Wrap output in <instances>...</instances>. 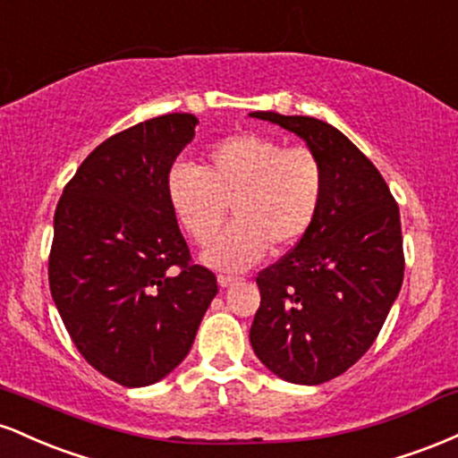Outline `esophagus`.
<instances>
[{"label": "esophagus", "mask_w": 458, "mask_h": 458, "mask_svg": "<svg viewBox=\"0 0 458 458\" xmlns=\"http://www.w3.org/2000/svg\"><path fill=\"white\" fill-rule=\"evenodd\" d=\"M217 282H219V286L225 288V286H230V284H234L236 277L234 276H217Z\"/></svg>", "instance_id": "esophagus-1"}]
</instances>
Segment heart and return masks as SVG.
<instances>
[{
    "instance_id": "obj_1",
    "label": "heart",
    "mask_w": 458,
    "mask_h": 458,
    "mask_svg": "<svg viewBox=\"0 0 458 458\" xmlns=\"http://www.w3.org/2000/svg\"><path fill=\"white\" fill-rule=\"evenodd\" d=\"M327 172L308 146H284L243 133L215 141L202 167L176 163L165 181L167 202L198 245L219 234L233 204L236 222L207 251L208 265L241 271L273 250L303 241L317 222Z\"/></svg>"
}]
</instances>
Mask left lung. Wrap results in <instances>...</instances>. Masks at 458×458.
<instances>
[{
  "label": "left lung",
  "instance_id": "8db88e82",
  "mask_svg": "<svg viewBox=\"0 0 458 458\" xmlns=\"http://www.w3.org/2000/svg\"><path fill=\"white\" fill-rule=\"evenodd\" d=\"M306 140L327 189L303 241L256 277L254 353L273 375L318 386L370 349L403 286L401 213L372 161L331 124L310 115L254 112Z\"/></svg>",
  "mask_w": 458,
  "mask_h": 458
}]
</instances>
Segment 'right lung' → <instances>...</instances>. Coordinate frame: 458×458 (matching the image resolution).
<instances>
[{
	"instance_id": "1",
	"label": "right lung",
	"mask_w": 458,
	"mask_h": 458,
	"mask_svg": "<svg viewBox=\"0 0 458 458\" xmlns=\"http://www.w3.org/2000/svg\"><path fill=\"white\" fill-rule=\"evenodd\" d=\"M193 114H165L97 146L54 217L49 286L77 351L124 387L170 375L191 349L217 277L196 265L165 181L193 140Z\"/></svg>"
}]
</instances>
